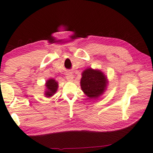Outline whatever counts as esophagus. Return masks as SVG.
Here are the masks:
<instances>
[{
	"label": "esophagus",
	"instance_id": "34e87169",
	"mask_svg": "<svg viewBox=\"0 0 153 153\" xmlns=\"http://www.w3.org/2000/svg\"><path fill=\"white\" fill-rule=\"evenodd\" d=\"M66 79H67L68 81L69 82H72L73 79H74V76H73V74L71 73H67L66 74Z\"/></svg>",
	"mask_w": 153,
	"mask_h": 153
}]
</instances>
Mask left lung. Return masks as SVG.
<instances>
[{
  "mask_svg": "<svg viewBox=\"0 0 153 153\" xmlns=\"http://www.w3.org/2000/svg\"><path fill=\"white\" fill-rule=\"evenodd\" d=\"M108 84V77L101 70L87 68L82 73L80 86L89 99H97L102 95Z\"/></svg>",
  "mask_w": 153,
  "mask_h": 153,
  "instance_id": "1",
  "label": "left lung"
}]
</instances>
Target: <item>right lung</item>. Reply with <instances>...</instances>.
I'll use <instances>...</instances> for the list:
<instances>
[{"label":"right lung","instance_id":"obj_1","mask_svg":"<svg viewBox=\"0 0 153 153\" xmlns=\"http://www.w3.org/2000/svg\"><path fill=\"white\" fill-rule=\"evenodd\" d=\"M45 96L46 97H51L56 93L58 88H59V82L54 79L50 78L48 79L45 82Z\"/></svg>","mask_w":153,"mask_h":153}]
</instances>
